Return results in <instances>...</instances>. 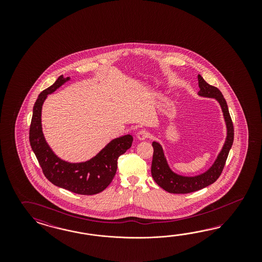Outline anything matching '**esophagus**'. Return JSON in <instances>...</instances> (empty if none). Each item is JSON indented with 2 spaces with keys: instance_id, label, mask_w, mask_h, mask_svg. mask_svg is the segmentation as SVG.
Segmentation results:
<instances>
[{
  "instance_id": "obj_1",
  "label": "esophagus",
  "mask_w": 262,
  "mask_h": 262,
  "mask_svg": "<svg viewBox=\"0 0 262 262\" xmlns=\"http://www.w3.org/2000/svg\"><path fill=\"white\" fill-rule=\"evenodd\" d=\"M136 137L139 139V140H145V139H147L148 137H149V133L147 132V130H145V129H141V130H139L138 133H137V135H136Z\"/></svg>"
}]
</instances>
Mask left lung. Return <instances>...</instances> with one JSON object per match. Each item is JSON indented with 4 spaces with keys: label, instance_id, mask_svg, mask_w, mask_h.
Listing matches in <instances>:
<instances>
[{
    "label": "left lung",
    "instance_id": "obj_1",
    "mask_svg": "<svg viewBox=\"0 0 262 262\" xmlns=\"http://www.w3.org/2000/svg\"><path fill=\"white\" fill-rule=\"evenodd\" d=\"M198 81L200 88L199 96L206 98H214L220 104L227 127V137L223 145L222 150L217 156L214 163L205 173L194 177H185L173 172L168 165L161 145L157 141H154L151 144L154 148L151 161V177L161 188L169 193L186 194L203 189L215 183L222 173L226 160L228 159L230 148L233 143V125L230 118L228 104L221 91L218 88L208 84L201 75H198Z\"/></svg>",
    "mask_w": 262,
    "mask_h": 262
}]
</instances>
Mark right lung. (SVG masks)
Listing matches in <instances>:
<instances>
[{
	"mask_svg": "<svg viewBox=\"0 0 262 262\" xmlns=\"http://www.w3.org/2000/svg\"><path fill=\"white\" fill-rule=\"evenodd\" d=\"M69 77L59 76L55 83L40 93L33 105L30 127L32 151L48 180L58 187L80 195H94L104 190L117 170V160L133 144V136L124 135L111 140L94 158L84 162L70 163L59 159L48 145L42 132L41 111L47 96L55 92Z\"/></svg>",
	"mask_w": 262,
	"mask_h": 262,
	"instance_id": "right-lung-1",
	"label": "right lung"
}]
</instances>
